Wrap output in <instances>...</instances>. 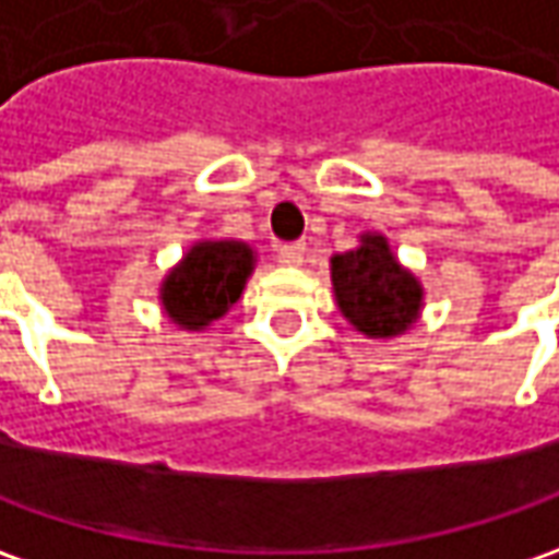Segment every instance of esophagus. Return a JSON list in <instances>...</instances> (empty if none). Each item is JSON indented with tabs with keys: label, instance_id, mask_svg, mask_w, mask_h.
I'll return each instance as SVG.
<instances>
[{
	"label": "esophagus",
	"instance_id": "1",
	"mask_svg": "<svg viewBox=\"0 0 559 559\" xmlns=\"http://www.w3.org/2000/svg\"><path fill=\"white\" fill-rule=\"evenodd\" d=\"M302 260H306V243L302 241L284 243V247H278L281 265H302Z\"/></svg>",
	"mask_w": 559,
	"mask_h": 559
}]
</instances>
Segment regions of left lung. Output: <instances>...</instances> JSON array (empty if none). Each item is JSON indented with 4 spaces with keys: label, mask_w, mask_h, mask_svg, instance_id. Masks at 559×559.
I'll return each mask as SVG.
<instances>
[{
    "label": "left lung",
    "mask_w": 559,
    "mask_h": 559,
    "mask_svg": "<svg viewBox=\"0 0 559 559\" xmlns=\"http://www.w3.org/2000/svg\"><path fill=\"white\" fill-rule=\"evenodd\" d=\"M358 241L361 243L356 250L337 253L331 260L340 312L365 337H399L420 316L424 287L395 260L383 235L368 231Z\"/></svg>",
    "instance_id": "obj_1"
}]
</instances>
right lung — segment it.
I'll return each mask as SVG.
<instances>
[{"label":"right lung","instance_id":"1","mask_svg":"<svg viewBox=\"0 0 559 559\" xmlns=\"http://www.w3.org/2000/svg\"><path fill=\"white\" fill-rule=\"evenodd\" d=\"M253 250L243 241H198L160 284V302L173 324L203 331L243 294L253 272Z\"/></svg>","mask_w":559,"mask_h":559}]
</instances>
